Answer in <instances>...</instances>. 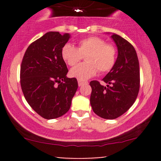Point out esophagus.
I'll return each instance as SVG.
<instances>
[{"label":"esophagus","mask_w":161,"mask_h":161,"mask_svg":"<svg viewBox=\"0 0 161 161\" xmlns=\"http://www.w3.org/2000/svg\"><path fill=\"white\" fill-rule=\"evenodd\" d=\"M84 83H86V82H84L83 80H80V79H78V84H79V86H82Z\"/></svg>","instance_id":"esophagus-1"}]
</instances>
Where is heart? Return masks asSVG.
Listing matches in <instances>:
<instances>
[{
  "label": "heart",
  "mask_w": 161,
  "mask_h": 161,
  "mask_svg": "<svg viewBox=\"0 0 161 161\" xmlns=\"http://www.w3.org/2000/svg\"><path fill=\"white\" fill-rule=\"evenodd\" d=\"M86 61L72 68L69 75L80 80L94 76L97 70L108 73L114 67L116 59V50L112 44L97 36H89L77 42V47L66 43L61 49V57L67 65L73 66L86 55Z\"/></svg>",
  "instance_id": "obj_1"
}]
</instances>
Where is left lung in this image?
<instances>
[{
	"label": "left lung",
	"instance_id": "8db88e82",
	"mask_svg": "<svg viewBox=\"0 0 161 161\" xmlns=\"http://www.w3.org/2000/svg\"><path fill=\"white\" fill-rule=\"evenodd\" d=\"M118 57L111 70L103 79L107 86L92 81L90 103L100 117L114 119L125 114L136 101L140 88L139 62L136 50L123 37L114 34Z\"/></svg>",
	"mask_w": 161,
	"mask_h": 161
}]
</instances>
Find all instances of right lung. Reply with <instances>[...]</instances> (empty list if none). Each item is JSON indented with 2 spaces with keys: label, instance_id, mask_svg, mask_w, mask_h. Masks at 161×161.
<instances>
[{
  "label": "right lung",
  "instance_id": "add662e5",
  "mask_svg": "<svg viewBox=\"0 0 161 161\" xmlns=\"http://www.w3.org/2000/svg\"><path fill=\"white\" fill-rule=\"evenodd\" d=\"M69 38L49 32L28 47L20 66V85L28 104L38 115L55 119L69 110L77 88L75 78H67L61 49Z\"/></svg>",
  "mask_w": 161,
  "mask_h": 161
}]
</instances>
